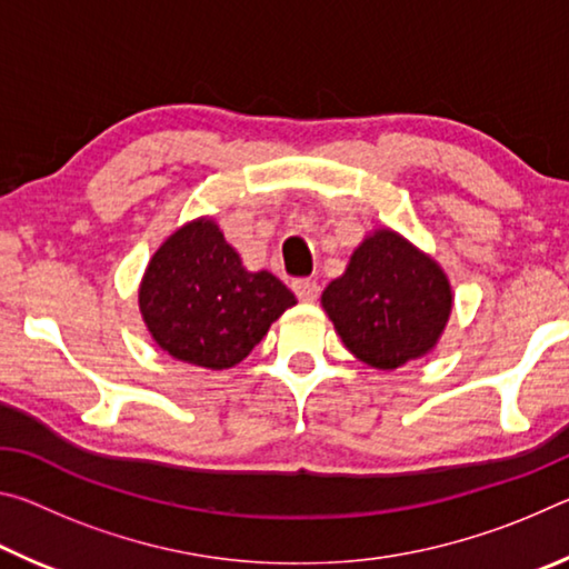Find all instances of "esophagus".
I'll return each instance as SVG.
<instances>
[{
	"label": "esophagus",
	"instance_id": "1",
	"mask_svg": "<svg viewBox=\"0 0 569 569\" xmlns=\"http://www.w3.org/2000/svg\"><path fill=\"white\" fill-rule=\"evenodd\" d=\"M319 283L313 281V278H298V281H293V293L298 296V301L303 303H313L316 298H319Z\"/></svg>",
	"mask_w": 569,
	"mask_h": 569
}]
</instances>
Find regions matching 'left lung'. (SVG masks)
<instances>
[{
	"instance_id": "1",
	"label": "left lung",
	"mask_w": 569,
	"mask_h": 569,
	"mask_svg": "<svg viewBox=\"0 0 569 569\" xmlns=\"http://www.w3.org/2000/svg\"><path fill=\"white\" fill-rule=\"evenodd\" d=\"M451 303L455 296L441 266L389 228L366 236L343 276L321 296L346 349L381 371L435 349Z\"/></svg>"
}]
</instances>
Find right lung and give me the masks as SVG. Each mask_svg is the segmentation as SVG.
I'll list each match as a JSON object with an SVG mask.
<instances>
[{
    "instance_id": "obj_1",
    "label": "right lung",
    "mask_w": 569,
    "mask_h": 569,
    "mask_svg": "<svg viewBox=\"0 0 569 569\" xmlns=\"http://www.w3.org/2000/svg\"><path fill=\"white\" fill-rule=\"evenodd\" d=\"M140 313L172 359L210 371L230 369L261 343L296 296L273 273H250L213 218L178 228L150 258Z\"/></svg>"
}]
</instances>
